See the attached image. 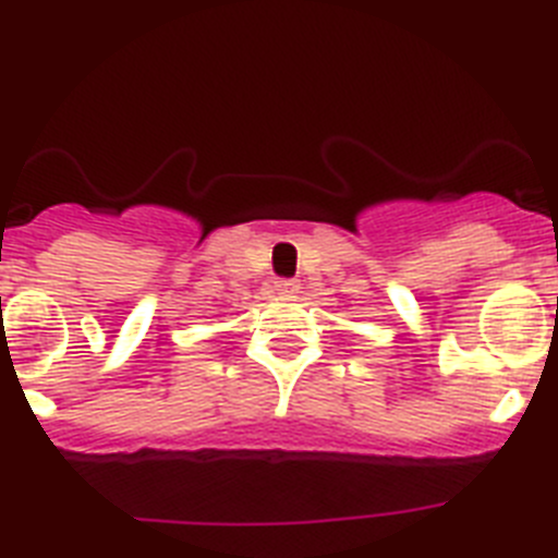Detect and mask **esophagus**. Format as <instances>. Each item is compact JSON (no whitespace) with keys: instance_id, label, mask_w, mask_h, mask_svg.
<instances>
[{"instance_id":"esophagus-1","label":"esophagus","mask_w":558,"mask_h":558,"mask_svg":"<svg viewBox=\"0 0 558 558\" xmlns=\"http://www.w3.org/2000/svg\"><path fill=\"white\" fill-rule=\"evenodd\" d=\"M276 295H282V299H295V293L302 290V284L295 282V279H282V282H276Z\"/></svg>"}]
</instances>
